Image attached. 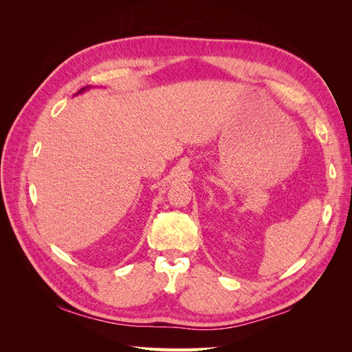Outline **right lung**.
Listing matches in <instances>:
<instances>
[{
	"label": "right lung",
	"mask_w": 352,
	"mask_h": 352,
	"mask_svg": "<svg viewBox=\"0 0 352 352\" xmlns=\"http://www.w3.org/2000/svg\"><path fill=\"white\" fill-rule=\"evenodd\" d=\"M83 89H85V88H82V89H80V91H83Z\"/></svg>",
	"instance_id": "right-lung-1"
}]
</instances>
